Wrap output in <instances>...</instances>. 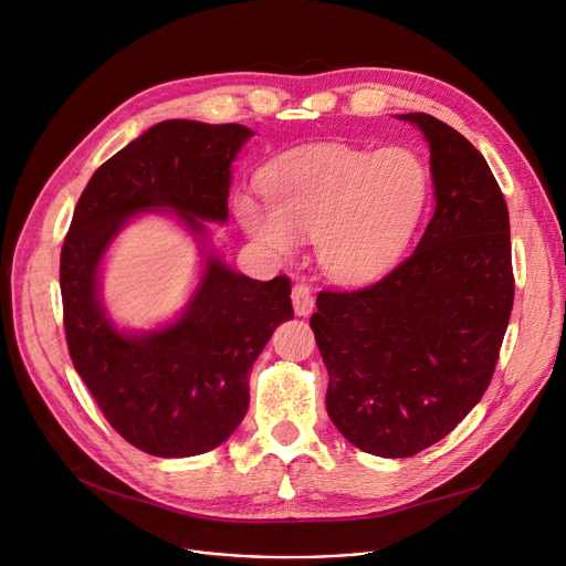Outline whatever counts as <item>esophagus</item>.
<instances>
[{"label": "esophagus", "mask_w": 566, "mask_h": 566, "mask_svg": "<svg viewBox=\"0 0 566 566\" xmlns=\"http://www.w3.org/2000/svg\"><path fill=\"white\" fill-rule=\"evenodd\" d=\"M291 301H293V310H295V314H298V316H307V314L314 312V295H312L310 286L303 284V282H298V284L293 286Z\"/></svg>", "instance_id": "34e87169"}]
</instances>
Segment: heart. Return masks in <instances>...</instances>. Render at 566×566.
I'll list each match as a JSON object with an SVG mask.
<instances>
[{
	"instance_id": "obj_1",
	"label": "heart",
	"mask_w": 566,
	"mask_h": 566,
	"mask_svg": "<svg viewBox=\"0 0 566 566\" xmlns=\"http://www.w3.org/2000/svg\"><path fill=\"white\" fill-rule=\"evenodd\" d=\"M263 190L268 201L235 197L252 238L282 254L314 238L323 271L358 284L401 259L424 218L431 178L408 148L312 146L268 167Z\"/></svg>"
}]
</instances>
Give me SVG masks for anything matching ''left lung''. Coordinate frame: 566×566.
Here are the masks:
<instances>
[{"label":"left lung","mask_w":566,"mask_h":566,"mask_svg":"<svg viewBox=\"0 0 566 566\" xmlns=\"http://www.w3.org/2000/svg\"><path fill=\"white\" fill-rule=\"evenodd\" d=\"M399 118L429 139L433 218L388 275L321 291L310 318L331 420L385 459L431 448L482 399L514 307L510 211L484 156L431 114Z\"/></svg>","instance_id":"8db88e82"}]
</instances>
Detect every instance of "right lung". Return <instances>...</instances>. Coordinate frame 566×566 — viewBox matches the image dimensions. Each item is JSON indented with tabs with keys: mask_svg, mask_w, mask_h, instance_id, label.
I'll list each match as a JSON object with an SVG mask.
<instances>
[{
	"mask_svg": "<svg viewBox=\"0 0 566 566\" xmlns=\"http://www.w3.org/2000/svg\"><path fill=\"white\" fill-rule=\"evenodd\" d=\"M252 130L238 124L163 122L103 163L77 199L59 284L75 371L112 429L165 459L218 448L245 418L250 369L293 316L291 280H250L208 259L186 314L169 328L126 337L98 301V263L124 222L174 208L192 231L227 220L231 160Z\"/></svg>",
	"mask_w": 566,
	"mask_h": 566,
	"instance_id": "add662e5",
	"label": "right lung"
}]
</instances>
